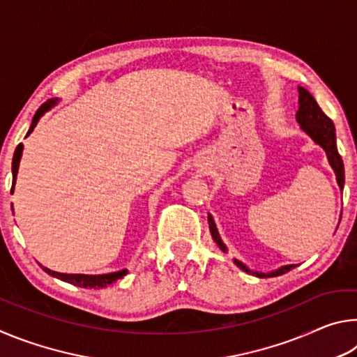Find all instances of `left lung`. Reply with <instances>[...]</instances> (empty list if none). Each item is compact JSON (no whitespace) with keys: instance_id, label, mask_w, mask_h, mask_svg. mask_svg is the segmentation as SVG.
Listing matches in <instances>:
<instances>
[{"instance_id":"obj_1","label":"left lung","mask_w":357,"mask_h":357,"mask_svg":"<svg viewBox=\"0 0 357 357\" xmlns=\"http://www.w3.org/2000/svg\"><path fill=\"white\" fill-rule=\"evenodd\" d=\"M298 91H299V110L296 112V121L299 123L301 130L304 132L305 135H309L313 143H317L318 146L323 148L326 157H328L329 165L335 173L337 184L340 187V190H343V185H345V168H343V160L337 151L334 123L326 116L321 108H319V105L317 104V100L313 99V96L307 91L305 88L298 86ZM208 223H209L211 236H213L214 243L220 247L222 252H227L228 250L227 245L223 244V241L219 234V229H217V225L214 222V217L211 214H208ZM233 263L236 264L239 269H243L244 273L259 277V279H264V277L282 275L288 273V271H291L293 268H296V264H285V266H280L279 269L271 271V273H259V271H253L250 268H247L243 261H239L236 258L233 259Z\"/></svg>"}]
</instances>
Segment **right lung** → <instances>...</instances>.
<instances>
[{
  "instance_id": "right-lung-1",
  "label": "right lung",
  "mask_w": 357,
  "mask_h": 357,
  "mask_svg": "<svg viewBox=\"0 0 357 357\" xmlns=\"http://www.w3.org/2000/svg\"><path fill=\"white\" fill-rule=\"evenodd\" d=\"M58 104V99H50L47 100L44 105H42L38 112H36L34 118H33V123L29 126V130L26 137L31 134L34 130L36 126H38L39 119L44 116V114L50 110L52 107H55ZM22 154H23V144L20 143L19 146H17L15 153H14V159H12V190L14 192V187H15V181H17V173H19V165H20V159H22ZM12 213H14V206H12ZM42 269L45 271L48 275L52 277H56V279L63 280V282H68L72 283V285L75 287H82V288H104L112 285L113 282H116L118 279H123V277L129 273L128 269H121L116 271V273H108V274H64V273H56V271H52L45 268V266L39 264Z\"/></svg>"
}]
</instances>
